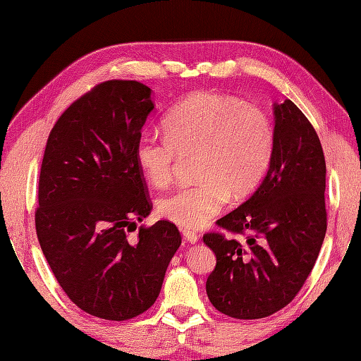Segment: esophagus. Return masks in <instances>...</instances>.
<instances>
[{"label": "esophagus", "mask_w": 361, "mask_h": 361, "mask_svg": "<svg viewBox=\"0 0 361 361\" xmlns=\"http://www.w3.org/2000/svg\"><path fill=\"white\" fill-rule=\"evenodd\" d=\"M181 234H183V237H185V240L189 243L198 242V235L194 231H189V229H181Z\"/></svg>", "instance_id": "1"}]
</instances>
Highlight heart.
I'll use <instances>...</instances> for the list:
<instances>
[{"label":"heart","mask_w":361,"mask_h":361,"mask_svg":"<svg viewBox=\"0 0 361 361\" xmlns=\"http://www.w3.org/2000/svg\"><path fill=\"white\" fill-rule=\"evenodd\" d=\"M166 135L144 132L135 159L152 186L172 180L180 158L197 153L192 186L161 197L157 211L181 228H202L219 216L231 194L247 197L262 180L273 155V128L256 106L216 93H198L164 119Z\"/></svg>","instance_id":"b5f03b06"}]
</instances>
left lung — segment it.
I'll list each match as a JSON object with an SVG mask.
<instances>
[{"label":"left lung","instance_id":"1","mask_svg":"<svg viewBox=\"0 0 361 361\" xmlns=\"http://www.w3.org/2000/svg\"><path fill=\"white\" fill-rule=\"evenodd\" d=\"M274 144L265 178L247 202L217 220L247 240L204 234L217 264L206 293L219 312L257 319L286 307L304 286L323 245L326 161L309 119L287 99L274 104Z\"/></svg>","mask_w":361,"mask_h":361}]
</instances>
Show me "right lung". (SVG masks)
<instances>
[{"instance_id":"right-lung-1","label":"right lung","mask_w":361,"mask_h":361,"mask_svg":"<svg viewBox=\"0 0 361 361\" xmlns=\"http://www.w3.org/2000/svg\"><path fill=\"white\" fill-rule=\"evenodd\" d=\"M153 109L142 83L104 82L68 106L46 142L38 242L68 298L102 319L152 307L181 245L167 220L128 234L152 211L135 145Z\"/></svg>"}]
</instances>
